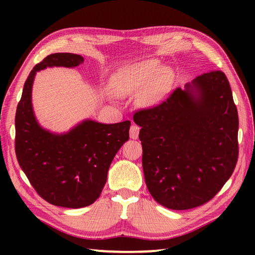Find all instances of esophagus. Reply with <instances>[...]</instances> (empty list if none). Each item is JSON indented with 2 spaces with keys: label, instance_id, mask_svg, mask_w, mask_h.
<instances>
[{
  "label": "esophagus",
  "instance_id": "obj_1",
  "mask_svg": "<svg viewBox=\"0 0 255 255\" xmlns=\"http://www.w3.org/2000/svg\"><path fill=\"white\" fill-rule=\"evenodd\" d=\"M138 135H139V127L136 126V125H132L130 130H129V136H130L131 139H137Z\"/></svg>",
  "mask_w": 255,
  "mask_h": 255
}]
</instances>
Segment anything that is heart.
<instances>
[{"mask_svg":"<svg viewBox=\"0 0 255 255\" xmlns=\"http://www.w3.org/2000/svg\"><path fill=\"white\" fill-rule=\"evenodd\" d=\"M173 83L172 72L161 67L157 60H148L119 73L109 82L110 92L116 97L126 98L138 92L143 106H153L166 96Z\"/></svg>","mask_w":255,"mask_h":255,"instance_id":"1","label":"heart"}]
</instances>
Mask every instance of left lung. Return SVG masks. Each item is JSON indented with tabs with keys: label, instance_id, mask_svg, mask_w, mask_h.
<instances>
[{
	"label": "left lung",
	"instance_id": "left-lung-1",
	"mask_svg": "<svg viewBox=\"0 0 255 255\" xmlns=\"http://www.w3.org/2000/svg\"><path fill=\"white\" fill-rule=\"evenodd\" d=\"M150 195L173 210L201 206L231 178L239 156V116L226 75L205 73L152 109L138 111Z\"/></svg>",
	"mask_w": 255,
	"mask_h": 255
}]
</instances>
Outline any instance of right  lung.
I'll return each instance as SVG.
<instances>
[{"instance_id": "right-lung-1", "label": "right lung", "mask_w": 255, "mask_h": 255, "mask_svg": "<svg viewBox=\"0 0 255 255\" xmlns=\"http://www.w3.org/2000/svg\"><path fill=\"white\" fill-rule=\"evenodd\" d=\"M83 62L82 56L71 53L47 56L30 72L15 114V154L21 169L42 199L73 209L100 197L110 164L128 140L130 128L129 120L102 124L84 119L68 131L54 132L38 122L32 106L37 72L74 68Z\"/></svg>"}]
</instances>
